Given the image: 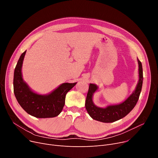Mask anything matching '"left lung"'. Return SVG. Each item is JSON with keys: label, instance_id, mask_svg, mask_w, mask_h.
Returning a JSON list of instances; mask_svg holds the SVG:
<instances>
[{"label": "left lung", "instance_id": "8db88e82", "mask_svg": "<svg viewBox=\"0 0 158 158\" xmlns=\"http://www.w3.org/2000/svg\"><path fill=\"white\" fill-rule=\"evenodd\" d=\"M137 60L138 63V82L135 89L123 102L116 105H110L106 107L97 106L93 101V96L98 90V87L95 84H89L85 107L88 113L93 119L104 123L113 122L125 117L134 108L138 101L143 84L142 64L138 59Z\"/></svg>", "mask_w": 158, "mask_h": 158}]
</instances>
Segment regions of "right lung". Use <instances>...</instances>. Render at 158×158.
I'll return each instance as SVG.
<instances>
[{"label":"right lung","mask_w":158,"mask_h":158,"mask_svg":"<svg viewBox=\"0 0 158 158\" xmlns=\"http://www.w3.org/2000/svg\"><path fill=\"white\" fill-rule=\"evenodd\" d=\"M26 53V51L21 54L14 72L13 89L16 100L29 114L36 118L57 117L63 108L66 94L77 82L63 83L51 93L45 95L35 92L22 77V68Z\"/></svg>","instance_id":"1"}]
</instances>
